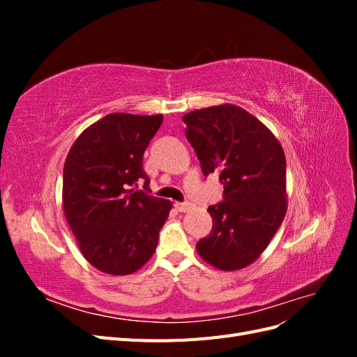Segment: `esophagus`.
Returning a JSON list of instances; mask_svg holds the SVG:
<instances>
[{
  "label": "esophagus",
  "mask_w": 357,
  "mask_h": 357,
  "mask_svg": "<svg viewBox=\"0 0 357 357\" xmlns=\"http://www.w3.org/2000/svg\"><path fill=\"white\" fill-rule=\"evenodd\" d=\"M176 208L181 213H186L193 208V204L192 202H176Z\"/></svg>",
  "instance_id": "1"
}]
</instances>
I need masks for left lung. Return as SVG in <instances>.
Returning <instances> with one entry per match:
<instances>
[{
	"label": "left lung",
	"instance_id": "8db88e82",
	"mask_svg": "<svg viewBox=\"0 0 357 357\" xmlns=\"http://www.w3.org/2000/svg\"><path fill=\"white\" fill-rule=\"evenodd\" d=\"M183 122L202 172H219L225 195L207 210L213 229L197 252L222 271L243 269L264 253L287 211L283 147L259 119L234 104L193 110Z\"/></svg>",
	"mask_w": 357,
	"mask_h": 357
}]
</instances>
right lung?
<instances>
[{
  "label": "right lung",
  "instance_id": "1",
  "mask_svg": "<svg viewBox=\"0 0 357 357\" xmlns=\"http://www.w3.org/2000/svg\"><path fill=\"white\" fill-rule=\"evenodd\" d=\"M162 114L112 113L75 139L63 165L62 208L82 255L110 275L138 271L153 256L169 215L168 199L132 186L149 177L143 155Z\"/></svg>",
  "mask_w": 357,
  "mask_h": 357
}]
</instances>
